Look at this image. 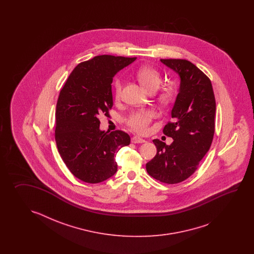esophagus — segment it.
I'll list each match as a JSON object with an SVG mask.
<instances>
[{
  "instance_id": "34e87169",
  "label": "esophagus",
  "mask_w": 254,
  "mask_h": 254,
  "mask_svg": "<svg viewBox=\"0 0 254 254\" xmlns=\"http://www.w3.org/2000/svg\"><path fill=\"white\" fill-rule=\"evenodd\" d=\"M131 142L132 143H143V142H145V140L140 138L139 136H133L131 138Z\"/></svg>"
}]
</instances>
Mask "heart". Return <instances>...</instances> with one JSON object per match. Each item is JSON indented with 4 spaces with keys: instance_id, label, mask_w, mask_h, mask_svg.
Here are the masks:
<instances>
[{
    "instance_id": "1",
    "label": "heart",
    "mask_w": 254,
    "mask_h": 254,
    "mask_svg": "<svg viewBox=\"0 0 254 254\" xmlns=\"http://www.w3.org/2000/svg\"><path fill=\"white\" fill-rule=\"evenodd\" d=\"M138 81L145 87L150 92H156L162 84V74L159 70L150 66L140 67L135 72ZM123 90V80L117 79L114 82V94L118 100L122 96ZM174 97V89L173 87L167 86L162 88L159 92L158 98L162 103H168ZM156 117V113L152 110L140 109L129 114L126 119V125L130 129L140 133H144L147 131L149 125Z\"/></svg>"
}]
</instances>
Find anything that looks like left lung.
Instances as JSON below:
<instances>
[{
	"label": "left lung",
	"instance_id": "obj_1",
	"mask_svg": "<svg viewBox=\"0 0 254 254\" xmlns=\"http://www.w3.org/2000/svg\"><path fill=\"white\" fill-rule=\"evenodd\" d=\"M178 72L181 86L163 133L173 142L155 139L156 155L146 164L149 175L161 183L175 184L191 176L211 148L215 131L216 103L210 78L185 59H161Z\"/></svg>",
	"mask_w": 254,
	"mask_h": 254
}]
</instances>
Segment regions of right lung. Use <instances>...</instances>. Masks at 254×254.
I'll return each instance as SVG.
<instances>
[{"instance_id": "right-lung-1", "label": "right lung", "mask_w": 254, "mask_h": 254, "mask_svg": "<svg viewBox=\"0 0 254 254\" xmlns=\"http://www.w3.org/2000/svg\"><path fill=\"white\" fill-rule=\"evenodd\" d=\"M135 59L104 54L82 62L60 92L56 145L70 173L84 183L99 184L112 177L117 171V152L129 144V136L123 130H100L98 117H110L114 75Z\"/></svg>"}]
</instances>
